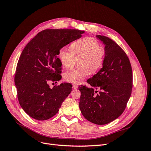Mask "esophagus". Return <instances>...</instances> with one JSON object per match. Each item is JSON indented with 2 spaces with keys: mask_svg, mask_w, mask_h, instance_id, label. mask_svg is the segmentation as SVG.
Returning <instances> with one entry per match:
<instances>
[{
  "mask_svg": "<svg viewBox=\"0 0 151 151\" xmlns=\"http://www.w3.org/2000/svg\"><path fill=\"white\" fill-rule=\"evenodd\" d=\"M77 87H78V86H77V84H73L72 85V88L73 89H76V88H77Z\"/></svg>",
  "mask_w": 151,
  "mask_h": 151,
  "instance_id": "34e87169",
  "label": "esophagus"
}]
</instances>
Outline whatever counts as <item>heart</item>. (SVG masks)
I'll list each match as a JSON object with an SVG mask.
<instances>
[{"mask_svg":"<svg viewBox=\"0 0 151 151\" xmlns=\"http://www.w3.org/2000/svg\"><path fill=\"white\" fill-rule=\"evenodd\" d=\"M72 51L63 47L58 53V58L62 66L70 69L80 61L79 70H71L66 72L63 78L68 83L78 84L87 78L91 74H95L103 66L106 52L100 45L98 41L92 37L80 39L71 45Z\"/></svg>","mask_w":151,"mask_h":151,"instance_id":"heart-1","label":"heart"}]
</instances>
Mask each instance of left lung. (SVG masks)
<instances>
[{"instance_id": "obj_1", "label": "left lung", "mask_w": 151, "mask_h": 151, "mask_svg": "<svg viewBox=\"0 0 151 151\" xmlns=\"http://www.w3.org/2000/svg\"><path fill=\"white\" fill-rule=\"evenodd\" d=\"M105 45L106 54L103 67L87 83L81 85L79 108L86 120L105 125L116 119L124 111L131 96L133 76L129 57L115 42L96 35ZM100 91H95V89Z\"/></svg>"}]
</instances>
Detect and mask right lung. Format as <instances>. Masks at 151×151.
I'll list each match as a JSON object with an SVG mask.
<instances>
[{"instance_id": "1", "label": "right lung", "mask_w": 151, "mask_h": 151, "mask_svg": "<svg viewBox=\"0 0 151 151\" xmlns=\"http://www.w3.org/2000/svg\"><path fill=\"white\" fill-rule=\"evenodd\" d=\"M84 31L72 29H45L27 44L17 62L14 83L17 99L23 110L37 120H46L55 115L72 91L69 83L52 89L49 81L61 79L60 50L81 37Z\"/></svg>"}]
</instances>
